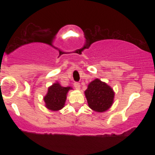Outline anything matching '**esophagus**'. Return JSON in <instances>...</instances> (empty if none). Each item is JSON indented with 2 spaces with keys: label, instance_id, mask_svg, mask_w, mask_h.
Instances as JSON below:
<instances>
[{
  "label": "esophagus",
  "instance_id": "esophagus-1",
  "mask_svg": "<svg viewBox=\"0 0 155 155\" xmlns=\"http://www.w3.org/2000/svg\"><path fill=\"white\" fill-rule=\"evenodd\" d=\"M74 87H75V88L76 89V90H79L80 89V84L79 82H75L74 84Z\"/></svg>",
  "mask_w": 155,
  "mask_h": 155
}]
</instances>
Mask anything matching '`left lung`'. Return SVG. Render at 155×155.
<instances>
[{
    "label": "left lung",
    "instance_id": "1",
    "mask_svg": "<svg viewBox=\"0 0 155 155\" xmlns=\"http://www.w3.org/2000/svg\"><path fill=\"white\" fill-rule=\"evenodd\" d=\"M88 106L97 112H104L112 106L114 92L106 83L95 79L88 84L84 92Z\"/></svg>",
    "mask_w": 155,
    "mask_h": 155
}]
</instances>
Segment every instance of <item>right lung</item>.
<instances>
[{
    "label": "right lung",
    "mask_w": 155,
    "mask_h": 155,
    "mask_svg": "<svg viewBox=\"0 0 155 155\" xmlns=\"http://www.w3.org/2000/svg\"><path fill=\"white\" fill-rule=\"evenodd\" d=\"M72 87H62L58 82L53 84L48 88L47 95L44 96V100L45 106L51 111H59L64 107L68 92Z\"/></svg>",
    "instance_id": "obj_1"
}]
</instances>
